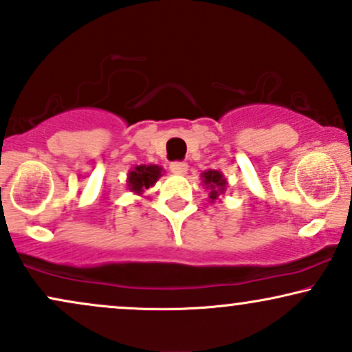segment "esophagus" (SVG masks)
<instances>
[{
    "label": "esophagus",
    "mask_w": 352,
    "mask_h": 352,
    "mask_svg": "<svg viewBox=\"0 0 352 352\" xmlns=\"http://www.w3.org/2000/svg\"><path fill=\"white\" fill-rule=\"evenodd\" d=\"M169 169H171L175 175H186L188 173V163L186 162H173L169 164Z\"/></svg>",
    "instance_id": "obj_1"
}]
</instances>
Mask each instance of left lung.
Masks as SVG:
<instances>
[{
    "label": "left lung",
    "mask_w": 352,
    "mask_h": 352,
    "mask_svg": "<svg viewBox=\"0 0 352 352\" xmlns=\"http://www.w3.org/2000/svg\"><path fill=\"white\" fill-rule=\"evenodd\" d=\"M202 183L206 184L207 189H210L209 199L212 202L215 199H219L220 194L225 192L227 189V179H225L223 175L217 169H209V171H204L202 173Z\"/></svg>",
    "instance_id": "left-lung-1"
}]
</instances>
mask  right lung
<instances>
[{
    "label": "right lung",
    "instance_id": "obj_1",
    "mask_svg": "<svg viewBox=\"0 0 352 352\" xmlns=\"http://www.w3.org/2000/svg\"><path fill=\"white\" fill-rule=\"evenodd\" d=\"M163 176V168L158 164H140L135 166L132 171H129L127 188L135 194H142L143 190L153 186L158 177Z\"/></svg>",
    "mask_w": 352,
    "mask_h": 352
}]
</instances>
